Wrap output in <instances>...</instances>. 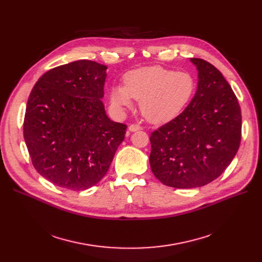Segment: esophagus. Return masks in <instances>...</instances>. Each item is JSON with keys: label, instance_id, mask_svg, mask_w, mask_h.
<instances>
[{"label": "esophagus", "instance_id": "esophagus-1", "mask_svg": "<svg viewBox=\"0 0 262 262\" xmlns=\"http://www.w3.org/2000/svg\"><path fill=\"white\" fill-rule=\"evenodd\" d=\"M142 129V127L140 125H138V124H130V125L128 126V130L129 132H137V130H140Z\"/></svg>", "mask_w": 262, "mask_h": 262}]
</instances>
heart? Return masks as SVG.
<instances>
[{
    "label": "heart",
    "instance_id": "b5f03b06",
    "mask_svg": "<svg viewBox=\"0 0 262 262\" xmlns=\"http://www.w3.org/2000/svg\"><path fill=\"white\" fill-rule=\"evenodd\" d=\"M195 80L190 73L161 67H145L124 76V87L110 90V104L122 113L139 101L142 116L150 123L162 124L182 113L194 92Z\"/></svg>",
    "mask_w": 262,
    "mask_h": 262
}]
</instances>
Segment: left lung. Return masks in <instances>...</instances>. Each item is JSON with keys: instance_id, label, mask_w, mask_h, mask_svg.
Returning <instances> with one entry per match:
<instances>
[{"instance_id": "1", "label": "left lung", "mask_w": 262, "mask_h": 262, "mask_svg": "<svg viewBox=\"0 0 262 262\" xmlns=\"http://www.w3.org/2000/svg\"><path fill=\"white\" fill-rule=\"evenodd\" d=\"M198 88L184 112L150 134L149 164L163 185L189 189L211 183L236 156L241 141V109L222 73L190 58Z\"/></svg>"}]
</instances>
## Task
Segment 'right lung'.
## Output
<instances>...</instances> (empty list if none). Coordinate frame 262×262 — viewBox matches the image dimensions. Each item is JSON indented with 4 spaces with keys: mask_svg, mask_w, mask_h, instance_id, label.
<instances>
[{
    "mask_svg": "<svg viewBox=\"0 0 262 262\" xmlns=\"http://www.w3.org/2000/svg\"><path fill=\"white\" fill-rule=\"evenodd\" d=\"M107 67L77 60L52 69L26 104L24 140L36 171L52 184L86 190L107 173L125 137L102 102Z\"/></svg>",
    "mask_w": 262,
    "mask_h": 262,
    "instance_id": "1",
    "label": "right lung"
}]
</instances>
